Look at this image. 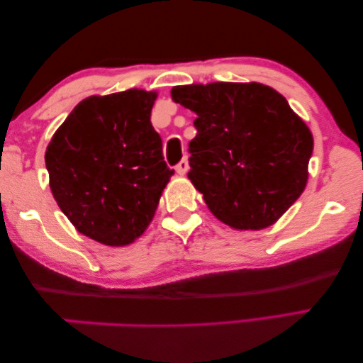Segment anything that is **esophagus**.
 Here are the masks:
<instances>
[{"instance_id": "34e87169", "label": "esophagus", "mask_w": 363, "mask_h": 363, "mask_svg": "<svg viewBox=\"0 0 363 363\" xmlns=\"http://www.w3.org/2000/svg\"><path fill=\"white\" fill-rule=\"evenodd\" d=\"M175 170H177V174H178V175H186V172L189 170L188 159H183V160H180V162H178V165L175 167Z\"/></svg>"}]
</instances>
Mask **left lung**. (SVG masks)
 I'll use <instances>...</instances> for the list:
<instances>
[{
    "instance_id": "obj_1",
    "label": "left lung",
    "mask_w": 363,
    "mask_h": 363,
    "mask_svg": "<svg viewBox=\"0 0 363 363\" xmlns=\"http://www.w3.org/2000/svg\"><path fill=\"white\" fill-rule=\"evenodd\" d=\"M196 114L188 178L209 211L238 231L278 222L306 189L313 136L283 94L264 83L172 88Z\"/></svg>"
}]
</instances>
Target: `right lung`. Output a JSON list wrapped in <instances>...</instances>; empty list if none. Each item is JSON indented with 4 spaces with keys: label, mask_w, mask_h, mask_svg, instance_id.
Returning <instances> with one entry per match:
<instances>
[{
    "label": "right lung",
    "mask_w": 363,
    "mask_h": 363,
    "mask_svg": "<svg viewBox=\"0 0 363 363\" xmlns=\"http://www.w3.org/2000/svg\"><path fill=\"white\" fill-rule=\"evenodd\" d=\"M157 91L130 88L75 106L45 152L50 188L77 231L101 245L145 233L174 170L151 123Z\"/></svg>",
    "instance_id": "add662e5"
}]
</instances>
